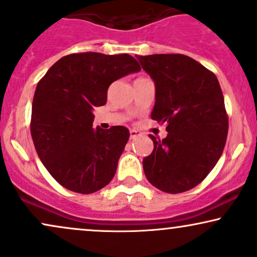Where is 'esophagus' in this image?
<instances>
[{
  "instance_id": "1",
  "label": "esophagus",
  "mask_w": 257,
  "mask_h": 257,
  "mask_svg": "<svg viewBox=\"0 0 257 257\" xmlns=\"http://www.w3.org/2000/svg\"><path fill=\"white\" fill-rule=\"evenodd\" d=\"M140 135H141L140 132L134 131V129H133V131H131V139H133V140H134V139L139 138V137H140Z\"/></svg>"
}]
</instances>
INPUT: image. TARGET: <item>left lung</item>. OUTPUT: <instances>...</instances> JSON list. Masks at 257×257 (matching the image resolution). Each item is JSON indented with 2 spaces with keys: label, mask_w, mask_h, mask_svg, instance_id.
I'll return each instance as SVG.
<instances>
[{
  "label": "left lung",
  "mask_w": 257,
  "mask_h": 257,
  "mask_svg": "<svg viewBox=\"0 0 257 257\" xmlns=\"http://www.w3.org/2000/svg\"><path fill=\"white\" fill-rule=\"evenodd\" d=\"M156 83L151 117L166 123L168 137L150 135L153 152L144 158L151 184L169 194L193 189L208 176L226 144L228 117L217 76L182 54L137 56Z\"/></svg>",
  "instance_id": "left-lung-1"
}]
</instances>
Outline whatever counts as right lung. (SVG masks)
<instances>
[{
  "instance_id": "right-lung-1",
  "label": "right lung",
  "mask_w": 257,
  "mask_h": 257,
  "mask_svg": "<svg viewBox=\"0 0 257 257\" xmlns=\"http://www.w3.org/2000/svg\"><path fill=\"white\" fill-rule=\"evenodd\" d=\"M141 67L128 54L80 52L62 57L40 79L32 103L31 135L39 159L68 190L92 194L107 185L129 139L125 126L92 128L113 81Z\"/></svg>"
}]
</instances>
